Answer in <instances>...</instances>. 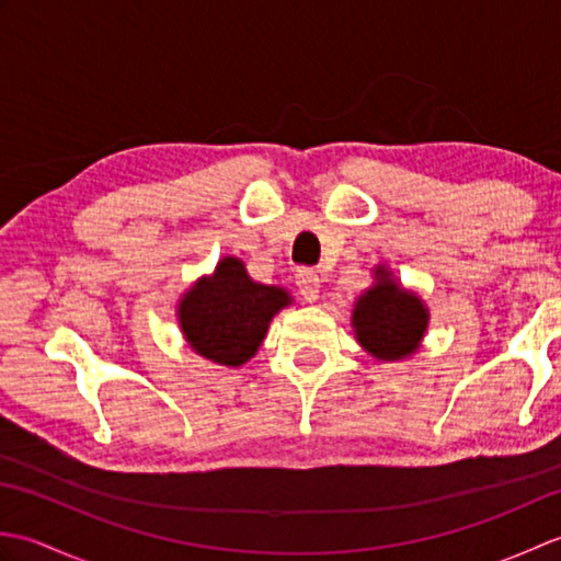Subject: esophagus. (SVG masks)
<instances>
[{"label":"esophagus","instance_id":"obj_1","mask_svg":"<svg viewBox=\"0 0 561 561\" xmlns=\"http://www.w3.org/2000/svg\"><path fill=\"white\" fill-rule=\"evenodd\" d=\"M296 284H299V291L306 301L320 299V277L313 270H299V274H296Z\"/></svg>","mask_w":561,"mask_h":561}]
</instances>
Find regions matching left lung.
Here are the masks:
<instances>
[{
  "instance_id": "obj_1",
  "label": "left lung",
  "mask_w": 561,
  "mask_h": 561,
  "mask_svg": "<svg viewBox=\"0 0 561 561\" xmlns=\"http://www.w3.org/2000/svg\"><path fill=\"white\" fill-rule=\"evenodd\" d=\"M376 282L354 304L352 328L362 347L380 362H400L420 350L428 325V311L420 296L398 287L380 265Z\"/></svg>"
}]
</instances>
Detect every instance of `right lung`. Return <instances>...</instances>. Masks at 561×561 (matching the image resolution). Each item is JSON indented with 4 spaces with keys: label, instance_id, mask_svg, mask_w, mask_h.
Returning <instances> with one entry per match:
<instances>
[{
    "label": "right lung",
    "instance_id": "right-lung-1",
    "mask_svg": "<svg viewBox=\"0 0 561 561\" xmlns=\"http://www.w3.org/2000/svg\"><path fill=\"white\" fill-rule=\"evenodd\" d=\"M291 296L248 277L238 257H224L209 277L197 279L178 304V323L190 347L221 366L253 359L267 335L270 320Z\"/></svg>",
    "mask_w": 561,
    "mask_h": 561
}]
</instances>
